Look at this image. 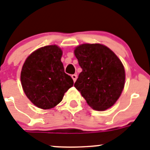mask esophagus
<instances>
[{"mask_svg":"<svg viewBox=\"0 0 150 150\" xmlns=\"http://www.w3.org/2000/svg\"><path fill=\"white\" fill-rule=\"evenodd\" d=\"M72 79H73V81L75 82V81H76V79H77V75H75V74L72 75Z\"/></svg>","mask_w":150,"mask_h":150,"instance_id":"1","label":"esophagus"}]
</instances>
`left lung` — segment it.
Segmentation results:
<instances>
[{
  "instance_id": "left-lung-1",
  "label": "left lung",
  "mask_w": 150,
  "mask_h": 150,
  "mask_svg": "<svg viewBox=\"0 0 150 150\" xmlns=\"http://www.w3.org/2000/svg\"><path fill=\"white\" fill-rule=\"evenodd\" d=\"M82 72L75 81V88L87 103L96 110L112 107L124 88L125 74L118 57L105 45L81 44L75 48Z\"/></svg>"
}]
</instances>
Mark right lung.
I'll list each match as a JSON object with an SVG mask.
<instances>
[{
  "label": "right lung",
  "instance_id": "1",
  "mask_svg": "<svg viewBox=\"0 0 150 150\" xmlns=\"http://www.w3.org/2000/svg\"><path fill=\"white\" fill-rule=\"evenodd\" d=\"M62 54L61 48L56 45L42 47L28 57L21 69L23 90L40 108H54L73 86L72 78L64 72Z\"/></svg>",
  "mask_w": 150,
  "mask_h": 150
}]
</instances>
